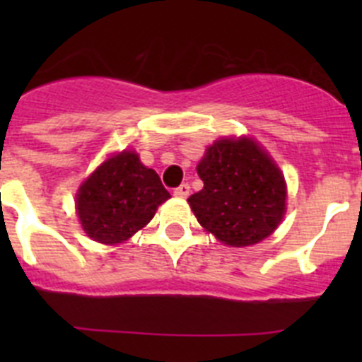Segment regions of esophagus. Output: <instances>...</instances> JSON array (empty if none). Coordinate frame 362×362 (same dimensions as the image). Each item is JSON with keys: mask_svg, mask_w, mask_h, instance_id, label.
<instances>
[{"mask_svg": "<svg viewBox=\"0 0 362 362\" xmlns=\"http://www.w3.org/2000/svg\"><path fill=\"white\" fill-rule=\"evenodd\" d=\"M188 194H190V185L188 183L179 185V187L174 190V196L177 197H188Z\"/></svg>", "mask_w": 362, "mask_h": 362, "instance_id": "34e87169", "label": "esophagus"}]
</instances>
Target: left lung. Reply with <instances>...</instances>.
Listing matches in <instances>:
<instances>
[{
  "label": "left lung",
  "instance_id": "1",
  "mask_svg": "<svg viewBox=\"0 0 362 362\" xmlns=\"http://www.w3.org/2000/svg\"><path fill=\"white\" fill-rule=\"evenodd\" d=\"M203 190L188 197L201 226L230 246L263 241L279 226L286 204L284 177L248 137L219 139L197 165Z\"/></svg>",
  "mask_w": 362,
  "mask_h": 362
}]
</instances>
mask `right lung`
Returning a JSON list of instances; mask_svg holds the SVG:
<instances>
[{
    "instance_id": "1",
    "label": "right lung",
    "mask_w": 362,
    "mask_h": 362,
    "mask_svg": "<svg viewBox=\"0 0 362 362\" xmlns=\"http://www.w3.org/2000/svg\"><path fill=\"white\" fill-rule=\"evenodd\" d=\"M168 197L159 175L143 166L137 153L124 150L79 187L76 204L88 238L116 245L143 228Z\"/></svg>"
}]
</instances>
